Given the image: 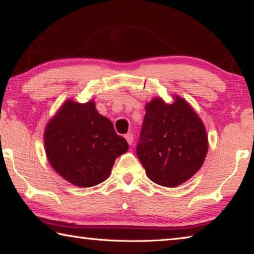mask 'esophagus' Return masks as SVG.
I'll use <instances>...</instances> for the list:
<instances>
[{
  "label": "esophagus",
  "mask_w": 254,
  "mask_h": 254,
  "mask_svg": "<svg viewBox=\"0 0 254 254\" xmlns=\"http://www.w3.org/2000/svg\"><path fill=\"white\" fill-rule=\"evenodd\" d=\"M126 139L127 141V143L131 145L133 143V134H132V133H127V134H126Z\"/></svg>",
  "instance_id": "1"
}]
</instances>
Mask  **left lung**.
I'll use <instances>...</instances> for the list:
<instances>
[{
	"instance_id": "8db88e82",
	"label": "left lung",
	"mask_w": 254,
	"mask_h": 254,
	"mask_svg": "<svg viewBox=\"0 0 254 254\" xmlns=\"http://www.w3.org/2000/svg\"><path fill=\"white\" fill-rule=\"evenodd\" d=\"M170 104L154 97L145 104V115L136 154L150 180L177 187L200 169L208 150L203 121L189 103L173 95Z\"/></svg>"
}]
</instances>
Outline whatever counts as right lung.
Listing matches in <instances>:
<instances>
[{
  "mask_svg": "<svg viewBox=\"0 0 254 254\" xmlns=\"http://www.w3.org/2000/svg\"><path fill=\"white\" fill-rule=\"evenodd\" d=\"M44 142L50 166L77 187H92L109 178L115 159L128 144L113 123L96 110L95 102L69 98L47 123Z\"/></svg>",
  "mask_w": 254,
  "mask_h": 254,
  "instance_id": "right-lung-1",
  "label": "right lung"
}]
</instances>
